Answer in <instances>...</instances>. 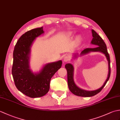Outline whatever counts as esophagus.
<instances>
[{"mask_svg": "<svg viewBox=\"0 0 120 120\" xmlns=\"http://www.w3.org/2000/svg\"><path fill=\"white\" fill-rule=\"evenodd\" d=\"M70 59L69 56H65V57H64V58H63V61H64V62H67L70 60Z\"/></svg>", "mask_w": 120, "mask_h": 120, "instance_id": "obj_1", "label": "esophagus"}]
</instances>
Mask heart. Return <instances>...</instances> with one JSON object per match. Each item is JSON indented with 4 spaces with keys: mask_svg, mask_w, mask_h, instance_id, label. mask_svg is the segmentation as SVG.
<instances>
[{
    "mask_svg": "<svg viewBox=\"0 0 120 120\" xmlns=\"http://www.w3.org/2000/svg\"><path fill=\"white\" fill-rule=\"evenodd\" d=\"M73 35V33L72 32H68L67 34H66L65 35V36L67 37V38H70L71 37H72ZM76 39H77V40H80V37L79 36H78L77 37V38H76Z\"/></svg>",
    "mask_w": 120,
    "mask_h": 120,
    "instance_id": "b5f03b06",
    "label": "heart"
}]
</instances>
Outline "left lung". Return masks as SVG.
<instances>
[{
  "label": "left lung",
  "instance_id": "8db88e82",
  "mask_svg": "<svg viewBox=\"0 0 120 120\" xmlns=\"http://www.w3.org/2000/svg\"><path fill=\"white\" fill-rule=\"evenodd\" d=\"M92 34L93 39L91 43L92 44L96 45L97 47L95 48H87L84 49L81 52L80 55H83L90 52H99L103 53L106 57L107 59L108 62V68H109V72L108 75V77L107 78L105 82H104V85L100 88L94 91H86L83 89H81L76 85L73 79V74H74V67L72 64L71 63H67L65 65V68L67 70L68 73V88H69L70 91L75 95L82 96V97H91L95 95L96 94L100 92L103 88L105 86L106 84L109 80V77L110 76V60L109 55L107 49V46L104 42V40L102 39L99 35L94 31V30H92ZM77 55H75V57H77Z\"/></svg>",
  "mask_w": 120,
  "mask_h": 120
}]
</instances>
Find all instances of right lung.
<instances>
[{
	"label": "right lung",
	"mask_w": 120,
	"mask_h": 120,
	"mask_svg": "<svg viewBox=\"0 0 120 120\" xmlns=\"http://www.w3.org/2000/svg\"><path fill=\"white\" fill-rule=\"evenodd\" d=\"M43 27L32 29L22 34L13 51L12 74L17 89L31 98L45 95L49 90L50 79L62 66L61 60L46 64L39 73L29 67L30 49L34 40L44 34Z\"/></svg>",
	"instance_id": "1"
}]
</instances>
